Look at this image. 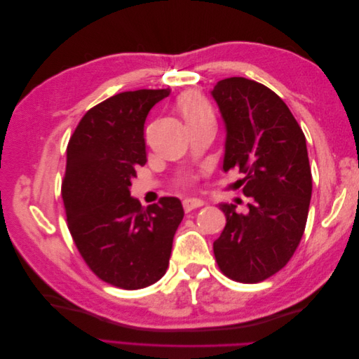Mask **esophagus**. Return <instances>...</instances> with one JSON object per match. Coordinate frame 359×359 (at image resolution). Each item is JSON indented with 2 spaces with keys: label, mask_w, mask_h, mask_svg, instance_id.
Segmentation results:
<instances>
[{
  "label": "esophagus",
  "mask_w": 359,
  "mask_h": 359,
  "mask_svg": "<svg viewBox=\"0 0 359 359\" xmlns=\"http://www.w3.org/2000/svg\"><path fill=\"white\" fill-rule=\"evenodd\" d=\"M202 205H203V201H201L198 198H187L186 201L182 202L184 211H186V212H190L193 210H196V208H199V206H202Z\"/></svg>",
  "instance_id": "esophagus-1"
}]
</instances>
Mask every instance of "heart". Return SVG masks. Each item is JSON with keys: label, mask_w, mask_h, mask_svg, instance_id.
I'll use <instances>...</instances> for the list:
<instances>
[{"label": "heart", "mask_w": 359, "mask_h": 359, "mask_svg": "<svg viewBox=\"0 0 359 359\" xmlns=\"http://www.w3.org/2000/svg\"><path fill=\"white\" fill-rule=\"evenodd\" d=\"M180 109L186 118V121H193V119L211 116V109L201 95L198 94H187L180 100Z\"/></svg>", "instance_id": "1"}]
</instances>
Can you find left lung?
Segmentation results:
<instances>
[{
    "label": "left lung",
    "instance_id": "1",
    "mask_svg": "<svg viewBox=\"0 0 359 359\" xmlns=\"http://www.w3.org/2000/svg\"><path fill=\"white\" fill-rule=\"evenodd\" d=\"M226 130L223 170L243 173L245 214L220 203L226 226L214 241L222 273L257 283L283 268L306 229L311 170L306 136L286 103L265 85L227 78L211 91Z\"/></svg>",
    "mask_w": 359,
    "mask_h": 359
}]
</instances>
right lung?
<instances>
[{"mask_svg":"<svg viewBox=\"0 0 359 359\" xmlns=\"http://www.w3.org/2000/svg\"><path fill=\"white\" fill-rule=\"evenodd\" d=\"M170 90L126 91L83 115L67 147L62 201L69 231L93 273L135 290L165 276L173 235L184 217L178 198L145 206L130 196L147 163L144 124Z\"/></svg>","mask_w":359,"mask_h":359,"instance_id":"right-lung-1","label":"right lung"}]
</instances>
